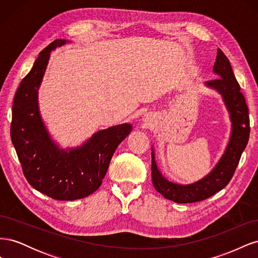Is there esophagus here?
<instances>
[{
	"mask_svg": "<svg viewBox=\"0 0 258 258\" xmlns=\"http://www.w3.org/2000/svg\"><path fill=\"white\" fill-rule=\"evenodd\" d=\"M144 122L146 123V124H151L153 121H154V117L151 115V114H147V115H145L144 116Z\"/></svg>",
	"mask_w": 258,
	"mask_h": 258,
	"instance_id": "esophagus-1",
	"label": "esophagus"
}]
</instances>
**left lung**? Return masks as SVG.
<instances>
[{"mask_svg": "<svg viewBox=\"0 0 258 258\" xmlns=\"http://www.w3.org/2000/svg\"><path fill=\"white\" fill-rule=\"evenodd\" d=\"M213 72L218 79L208 81L206 86L222 96L231 121L230 138L226 150L215 167L205 177L191 184H177L167 179L158 169L152 147V182L163 197L176 204H191L205 200L222 190L235 173L240 157L248 142L249 118L245 99L232 72L230 62L218 49Z\"/></svg>", "mask_w": 258, "mask_h": 258, "instance_id": "8db88e82", "label": "left lung"}]
</instances>
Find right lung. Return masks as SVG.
Masks as SVG:
<instances>
[{
  "mask_svg": "<svg viewBox=\"0 0 258 258\" xmlns=\"http://www.w3.org/2000/svg\"><path fill=\"white\" fill-rule=\"evenodd\" d=\"M71 43L58 40L40 52L16 91L11 124L12 142L29 184L52 199L76 200L95 192L106 174L117 146L132 130L121 123L100 130L76 147L53 141L38 107V89L51 50Z\"/></svg>",
  "mask_w": 258,
  "mask_h": 258,
  "instance_id": "right-lung-1",
  "label": "right lung"
}]
</instances>
